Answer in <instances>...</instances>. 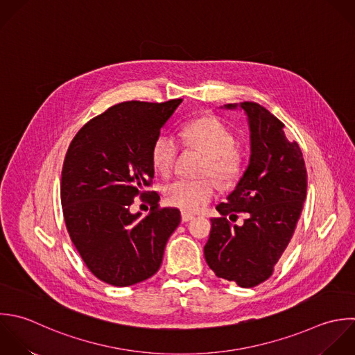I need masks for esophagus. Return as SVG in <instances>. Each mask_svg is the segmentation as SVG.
<instances>
[{
    "mask_svg": "<svg viewBox=\"0 0 355 355\" xmlns=\"http://www.w3.org/2000/svg\"><path fill=\"white\" fill-rule=\"evenodd\" d=\"M193 218V216L192 214H189V213H182L181 214V220H182V223H188V221H191Z\"/></svg>",
    "mask_w": 355,
    "mask_h": 355,
    "instance_id": "esophagus-1",
    "label": "esophagus"
}]
</instances>
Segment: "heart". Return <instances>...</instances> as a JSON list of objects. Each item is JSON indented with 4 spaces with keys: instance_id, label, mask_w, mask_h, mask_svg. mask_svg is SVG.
I'll use <instances>...</instances> for the list:
<instances>
[{
    "instance_id": "heart-1",
    "label": "heart",
    "mask_w": 355,
    "mask_h": 355,
    "mask_svg": "<svg viewBox=\"0 0 355 355\" xmlns=\"http://www.w3.org/2000/svg\"><path fill=\"white\" fill-rule=\"evenodd\" d=\"M184 142L207 156L205 173L223 184L235 182L242 174V156L234 148L232 132L216 117H200L181 130ZM180 150L178 141L170 134H162L152 146V163L162 175H168ZM216 193L211 180H175L166 185L164 195L168 205L184 211H195Z\"/></svg>"
}]
</instances>
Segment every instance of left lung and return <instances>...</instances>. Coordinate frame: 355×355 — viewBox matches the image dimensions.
Masks as SVG:
<instances>
[{
  "mask_svg": "<svg viewBox=\"0 0 355 355\" xmlns=\"http://www.w3.org/2000/svg\"><path fill=\"white\" fill-rule=\"evenodd\" d=\"M241 107L250 130V159L227 203L216 209L205 259L218 278L253 288L267 281L288 248L303 211L307 195V170L303 153L285 135V124L256 102L228 103ZM246 212L243 226H232Z\"/></svg>",
  "mask_w": 355,
  "mask_h": 355,
  "instance_id": "left-lung-1",
  "label": "left lung"
}]
</instances>
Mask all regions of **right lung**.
<instances>
[{
    "label": "right lung",
    "mask_w": 355,
    "mask_h": 355,
    "mask_svg": "<svg viewBox=\"0 0 355 355\" xmlns=\"http://www.w3.org/2000/svg\"><path fill=\"white\" fill-rule=\"evenodd\" d=\"M182 99L128 101L91 119L69 145L60 180L67 232L88 270L113 286L155 275L166 243L181 223L178 209H160L155 192L148 216L132 215L133 199L152 184V146Z\"/></svg>",
    "instance_id": "right-lung-1"
}]
</instances>
